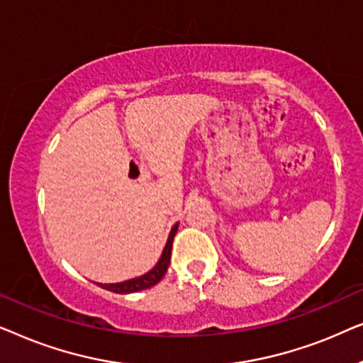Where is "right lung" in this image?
I'll list each match as a JSON object with an SVG mask.
<instances>
[{"label": "right lung", "mask_w": 363, "mask_h": 363, "mask_svg": "<svg viewBox=\"0 0 363 363\" xmlns=\"http://www.w3.org/2000/svg\"><path fill=\"white\" fill-rule=\"evenodd\" d=\"M178 225H175L172 228L170 236H168V241L165 245V250L162 252L160 261L157 262V266L153 267L152 271H148L147 274H143L137 279H130L125 282H117V284H99L102 289H107L111 292H116V294H130V292H138L143 289H148V287L155 286L157 282L162 281V277L165 276V272L168 269V264H170V256H172V242L173 238L177 235Z\"/></svg>", "instance_id": "right-lung-1"}]
</instances>
